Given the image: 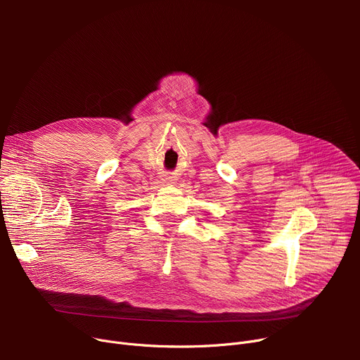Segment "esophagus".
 Listing matches in <instances>:
<instances>
[{
  "mask_svg": "<svg viewBox=\"0 0 360 360\" xmlns=\"http://www.w3.org/2000/svg\"><path fill=\"white\" fill-rule=\"evenodd\" d=\"M175 181H176V179H174L172 176L165 178V184H167V185H172V184H175Z\"/></svg>",
  "mask_w": 360,
  "mask_h": 360,
  "instance_id": "1",
  "label": "esophagus"
}]
</instances>
